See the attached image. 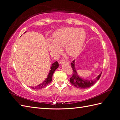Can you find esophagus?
Instances as JSON below:
<instances>
[{
  "mask_svg": "<svg viewBox=\"0 0 120 120\" xmlns=\"http://www.w3.org/2000/svg\"><path fill=\"white\" fill-rule=\"evenodd\" d=\"M59 63L61 64H69V63L68 62H66V61H63V60H61L59 61Z\"/></svg>",
  "mask_w": 120,
  "mask_h": 120,
  "instance_id": "esophagus-1",
  "label": "esophagus"
}]
</instances>
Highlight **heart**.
Masks as SVG:
<instances>
[{
	"label": "heart",
	"mask_w": 120,
	"mask_h": 120,
	"mask_svg": "<svg viewBox=\"0 0 120 120\" xmlns=\"http://www.w3.org/2000/svg\"><path fill=\"white\" fill-rule=\"evenodd\" d=\"M86 38V32L83 29L65 27L54 33L52 39L47 40V45L52 54L59 53L64 46L66 54L74 57L81 52Z\"/></svg>",
	"instance_id": "heart-1"
}]
</instances>
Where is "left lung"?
<instances>
[{
    "label": "left lung",
    "mask_w": 120,
    "mask_h": 120,
    "mask_svg": "<svg viewBox=\"0 0 120 120\" xmlns=\"http://www.w3.org/2000/svg\"><path fill=\"white\" fill-rule=\"evenodd\" d=\"M71 67L73 68V76L70 78V82L75 87L81 89L88 88L94 85L99 79L102 74V72L98 76H97L95 79L93 80H88L83 79L81 77L77 71L76 68L75 66V60L71 63Z\"/></svg>",
    "instance_id": "obj_1"
}]
</instances>
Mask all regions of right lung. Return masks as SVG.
<instances>
[{"instance_id": "1", "label": "right lung", "mask_w": 120, "mask_h": 120, "mask_svg": "<svg viewBox=\"0 0 120 120\" xmlns=\"http://www.w3.org/2000/svg\"><path fill=\"white\" fill-rule=\"evenodd\" d=\"M26 32H24V33H26ZM58 67H59V64H58V62L56 61V62H54L52 64V65L51 67V69H50L49 70V73L48 75H47V76L45 79V80L43 81V82L40 83V84L38 85L37 86H35V87H33V86H32L31 88L34 89V90H40V89L45 87L46 86L48 85L49 83L52 82V75H53L55 71L58 68Z\"/></svg>"}]
</instances>
